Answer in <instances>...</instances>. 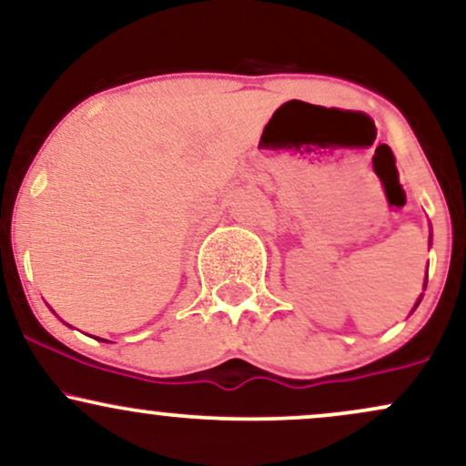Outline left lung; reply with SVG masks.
<instances>
[{
	"mask_svg": "<svg viewBox=\"0 0 466 466\" xmlns=\"http://www.w3.org/2000/svg\"><path fill=\"white\" fill-rule=\"evenodd\" d=\"M425 287H427V280H425ZM419 304H420V298H419V302H416V304H414V309H416V307H419Z\"/></svg>",
	"mask_w": 466,
	"mask_h": 466,
	"instance_id": "8db88e82",
	"label": "left lung"
}]
</instances>
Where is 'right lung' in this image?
<instances>
[{"mask_svg":"<svg viewBox=\"0 0 466 466\" xmlns=\"http://www.w3.org/2000/svg\"><path fill=\"white\" fill-rule=\"evenodd\" d=\"M103 341H105V339H103Z\"/></svg>","mask_w":466,"mask_h":466,"instance_id":"right-lung-1","label":"right lung"}]
</instances>
